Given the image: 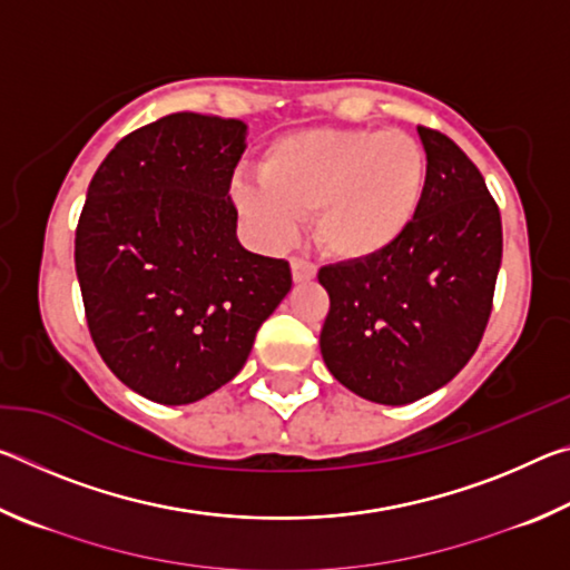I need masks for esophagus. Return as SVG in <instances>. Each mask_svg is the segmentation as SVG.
Masks as SVG:
<instances>
[{
    "mask_svg": "<svg viewBox=\"0 0 570 570\" xmlns=\"http://www.w3.org/2000/svg\"><path fill=\"white\" fill-rule=\"evenodd\" d=\"M292 276L294 284H306L316 276V266L312 262H304V258H292Z\"/></svg>",
    "mask_w": 570,
    "mask_h": 570,
    "instance_id": "esophagus-1",
    "label": "esophagus"
}]
</instances>
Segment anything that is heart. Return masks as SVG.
<instances>
[{"instance_id":"heart-1","label":"heart","mask_w":570,"mask_h":570,"mask_svg":"<svg viewBox=\"0 0 570 570\" xmlns=\"http://www.w3.org/2000/svg\"><path fill=\"white\" fill-rule=\"evenodd\" d=\"M428 186V156L410 132L308 128L268 142L258 176H238L230 198L272 244L314 216V238L342 262L382 256L412 228Z\"/></svg>"}]
</instances>
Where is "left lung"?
Returning a JSON list of instances; mask_svg holds the SVG:
<instances>
[{
    "mask_svg": "<svg viewBox=\"0 0 570 570\" xmlns=\"http://www.w3.org/2000/svg\"><path fill=\"white\" fill-rule=\"evenodd\" d=\"M428 186L412 228L382 256L324 266L320 346L346 390L377 404L428 397L470 362L503 258L485 178L448 135L417 128Z\"/></svg>",
    "mask_w": 570,
    "mask_h": 570,
    "instance_id": "left-lung-1",
    "label": "left lung"
}]
</instances>
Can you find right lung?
Instances as JSON below:
<instances>
[{"label": "right lung", "instance_id": "obj_1", "mask_svg": "<svg viewBox=\"0 0 570 570\" xmlns=\"http://www.w3.org/2000/svg\"><path fill=\"white\" fill-rule=\"evenodd\" d=\"M246 122L173 112L100 163L75 234L90 336L125 387L190 404L244 370L292 288L284 258L250 254L228 196Z\"/></svg>", "mask_w": 570, "mask_h": 570}]
</instances>
